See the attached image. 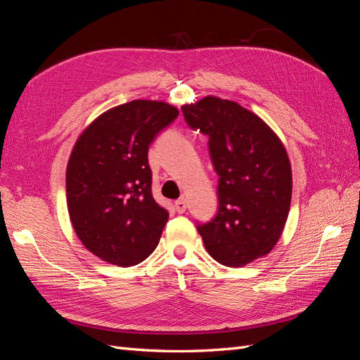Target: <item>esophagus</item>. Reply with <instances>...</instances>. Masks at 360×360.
I'll return each mask as SVG.
<instances>
[{
    "instance_id": "esophagus-1",
    "label": "esophagus",
    "mask_w": 360,
    "mask_h": 360,
    "mask_svg": "<svg viewBox=\"0 0 360 360\" xmlns=\"http://www.w3.org/2000/svg\"><path fill=\"white\" fill-rule=\"evenodd\" d=\"M174 207H176L177 213H184L186 212V200H184V197H180L176 202H174Z\"/></svg>"
}]
</instances>
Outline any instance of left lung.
I'll return each mask as SVG.
<instances>
[{
    "label": "left lung",
    "mask_w": 360,
    "mask_h": 360,
    "mask_svg": "<svg viewBox=\"0 0 360 360\" xmlns=\"http://www.w3.org/2000/svg\"><path fill=\"white\" fill-rule=\"evenodd\" d=\"M189 127L209 136L219 207L197 226L205 249L224 266L267 255L284 231L291 202V165L284 144L263 120L233 101L207 96L183 105Z\"/></svg>",
    "instance_id": "1"
}]
</instances>
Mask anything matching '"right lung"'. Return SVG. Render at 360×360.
I'll list each match as a JSON object with an SVG mask.
<instances>
[{"label": "right lung", "mask_w": 360, "mask_h": 360, "mask_svg": "<svg viewBox=\"0 0 360 360\" xmlns=\"http://www.w3.org/2000/svg\"><path fill=\"white\" fill-rule=\"evenodd\" d=\"M177 115L165 102L132 101L97 117L76 141L66 171L70 221L106 263L135 266L160 240L168 210L151 193L148 147Z\"/></svg>", "instance_id": "obj_1"}]
</instances>
